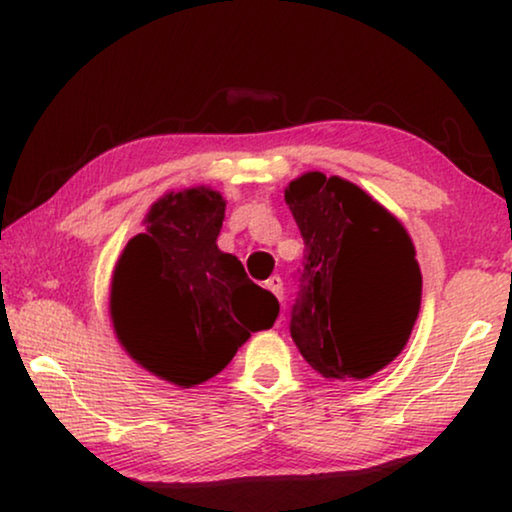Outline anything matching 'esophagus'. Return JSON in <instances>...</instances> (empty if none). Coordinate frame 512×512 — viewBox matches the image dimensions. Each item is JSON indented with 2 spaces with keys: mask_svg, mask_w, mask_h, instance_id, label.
I'll return each mask as SVG.
<instances>
[{
  "mask_svg": "<svg viewBox=\"0 0 512 512\" xmlns=\"http://www.w3.org/2000/svg\"><path fill=\"white\" fill-rule=\"evenodd\" d=\"M265 289L275 293L277 300H282V298H284V284H282V277L272 275V277L268 279V282H265Z\"/></svg>",
  "mask_w": 512,
  "mask_h": 512,
  "instance_id": "1",
  "label": "esophagus"
}]
</instances>
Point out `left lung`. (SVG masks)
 Masks as SVG:
<instances>
[{"mask_svg":"<svg viewBox=\"0 0 512 512\" xmlns=\"http://www.w3.org/2000/svg\"><path fill=\"white\" fill-rule=\"evenodd\" d=\"M284 200L305 240L291 338L326 380H368L403 352L419 317L412 237L373 195L335 174L303 172Z\"/></svg>","mask_w":512,"mask_h":512,"instance_id":"obj_1","label":"left lung"}]
</instances>
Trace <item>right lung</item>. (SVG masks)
I'll return each instance as SVG.
<instances>
[{
    "mask_svg": "<svg viewBox=\"0 0 512 512\" xmlns=\"http://www.w3.org/2000/svg\"><path fill=\"white\" fill-rule=\"evenodd\" d=\"M226 200L209 186L167 191L111 272L109 317L125 354L179 389L212 380L279 303L216 244Z\"/></svg>",
    "mask_w": 512,
    "mask_h": 512,
    "instance_id": "right-lung-1",
    "label": "right lung"
}]
</instances>
